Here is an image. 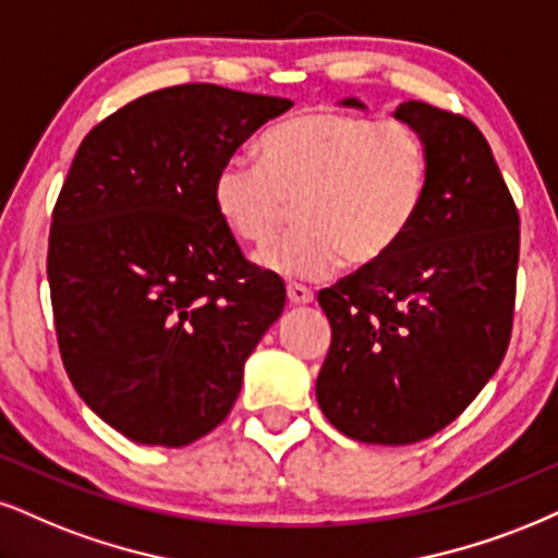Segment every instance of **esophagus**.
Instances as JSON below:
<instances>
[{
  "label": "esophagus",
  "mask_w": 558,
  "mask_h": 558,
  "mask_svg": "<svg viewBox=\"0 0 558 558\" xmlns=\"http://www.w3.org/2000/svg\"><path fill=\"white\" fill-rule=\"evenodd\" d=\"M287 298H290L292 305H311V302L315 300L313 290H307V287L302 284H290L287 287Z\"/></svg>",
  "instance_id": "34e87169"
}]
</instances>
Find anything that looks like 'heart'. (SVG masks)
Masks as SVG:
<instances>
[{
	"label": "heart",
	"instance_id": "b5f03b06",
	"mask_svg": "<svg viewBox=\"0 0 558 558\" xmlns=\"http://www.w3.org/2000/svg\"><path fill=\"white\" fill-rule=\"evenodd\" d=\"M256 153L258 162L217 170L211 204L232 238L258 245L298 202V230L256 253L264 271L287 281L380 264L414 230L429 191L426 144L401 119L300 113L268 129Z\"/></svg>",
	"mask_w": 558,
	"mask_h": 558
}]
</instances>
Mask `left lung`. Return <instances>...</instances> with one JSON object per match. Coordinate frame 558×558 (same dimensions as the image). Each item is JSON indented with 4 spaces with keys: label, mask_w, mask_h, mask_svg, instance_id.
Masks as SVG:
<instances>
[{
    "label": "left lung",
    "mask_w": 558,
    "mask_h": 558,
    "mask_svg": "<svg viewBox=\"0 0 558 558\" xmlns=\"http://www.w3.org/2000/svg\"><path fill=\"white\" fill-rule=\"evenodd\" d=\"M393 116L429 153L422 215L388 258L318 294L331 349L315 396L341 435L369 445L437 435L492 380L510 347L520 258L518 206L476 123L422 100Z\"/></svg>",
    "instance_id": "left-lung-1"
}]
</instances>
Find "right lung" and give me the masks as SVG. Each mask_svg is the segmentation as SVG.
<instances>
[{
	"mask_svg": "<svg viewBox=\"0 0 558 558\" xmlns=\"http://www.w3.org/2000/svg\"><path fill=\"white\" fill-rule=\"evenodd\" d=\"M292 100L219 85L142 95L82 140L48 235L64 369L82 401L142 445L225 422L287 290L245 260L211 204L217 170Z\"/></svg>",
	"mask_w": 558,
	"mask_h": 558,
	"instance_id": "1",
	"label": "right lung"
}]
</instances>
